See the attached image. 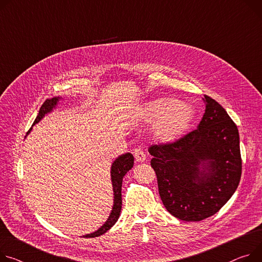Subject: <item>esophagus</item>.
Returning <instances> with one entry per match:
<instances>
[{
	"label": "esophagus",
	"instance_id": "obj_1",
	"mask_svg": "<svg viewBox=\"0 0 262 262\" xmlns=\"http://www.w3.org/2000/svg\"><path fill=\"white\" fill-rule=\"evenodd\" d=\"M134 157L137 163H144L146 160V154L144 153L143 150L140 149H135L134 150Z\"/></svg>",
	"mask_w": 262,
	"mask_h": 262
}]
</instances>
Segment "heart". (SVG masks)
<instances>
[{"label": "heart", "instance_id": "heart-1", "mask_svg": "<svg viewBox=\"0 0 262 262\" xmlns=\"http://www.w3.org/2000/svg\"><path fill=\"white\" fill-rule=\"evenodd\" d=\"M142 116L149 122L154 120L152 133L160 143H172L190 127L194 111L186 103L173 99H156L147 103Z\"/></svg>", "mask_w": 262, "mask_h": 262}]
</instances>
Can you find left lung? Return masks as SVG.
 Returning a JSON list of instances; mask_svg holds the SVG:
<instances>
[{
	"mask_svg": "<svg viewBox=\"0 0 262 262\" xmlns=\"http://www.w3.org/2000/svg\"><path fill=\"white\" fill-rule=\"evenodd\" d=\"M204 100L206 111L196 130L174 143L149 148L163 204L184 221L217 213L241 177L237 126L215 99L205 95Z\"/></svg>",
	"mask_w": 262,
	"mask_h": 262,
	"instance_id": "left-lung-1",
	"label": "left lung"
}]
</instances>
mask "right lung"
I'll use <instances>...</instances> for the list:
<instances>
[{
    "instance_id": "1",
    "label": "right lung",
    "mask_w": 262,
    "mask_h": 262,
    "mask_svg": "<svg viewBox=\"0 0 262 262\" xmlns=\"http://www.w3.org/2000/svg\"><path fill=\"white\" fill-rule=\"evenodd\" d=\"M59 99H61V97H58V96L57 97H52L50 99H46L45 103L42 105L41 109H39L38 114H37L32 126H34L36 123H38L39 120H41L45 116V114L51 112L55 108V106L57 105ZM31 130H32V127L29 129L26 136L30 133ZM133 164H134V157L131 153H126V154L120 155L114 160L112 166H111V182H112L113 194H114L112 211H111L107 221L102 227H100L97 231H95L91 234H87L84 237L93 238V237L100 236V235L105 234L109 229H111L115 225L117 219L119 218L120 210H122V184H123V178L127 174V172L132 169Z\"/></svg>"
}]
</instances>
